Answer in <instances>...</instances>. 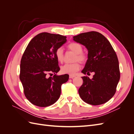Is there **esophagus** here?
I'll return each mask as SVG.
<instances>
[{"label":"esophagus","mask_w":134,"mask_h":134,"mask_svg":"<svg viewBox=\"0 0 134 134\" xmlns=\"http://www.w3.org/2000/svg\"><path fill=\"white\" fill-rule=\"evenodd\" d=\"M75 76V75H69V78H70V79H72V78H74Z\"/></svg>","instance_id":"obj_1"}]
</instances>
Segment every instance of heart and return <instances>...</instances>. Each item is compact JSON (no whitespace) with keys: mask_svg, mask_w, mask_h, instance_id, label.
<instances>
[{"mask_svg":"<svg viewBox=\"0 0 134 134\" xmlns=\"http://www.w3.org/2000/svg\"><path fill=\"white\" fill-rule=\"evenodd\" d=\"M68 48L70 51L75 54L73 61L79 62L82 64H85L88 60L87 54L83 53V47L80 43L72 42L68 44ZM55 55L56 59L60 63H62L64 60V52L62 48H59L56 51ZM80 65L78 62H75L71 64H66L61 68V71L63 74L74 75L75 72L79 70Z\"/></svg>","mask_w":134,"mask_h":134,"instance_id":"b5f03b06","label":"heart"}]
</instances>
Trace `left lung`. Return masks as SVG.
Wrapping results in <instances>:
<instances>
[{
  "instance_id": "left-lung-1",
  "label": "left lung",
  "mask_w": 134,
  "mask_h": 134,
  "mask_svg": "<svg viewBox=\"0 0 134 134\" xmlns=\"http://www.w3.org/2000/svg\"><path fill=\"white\" fill-rule=\"evenodd\" d=\"M74 41L86 46L88 60L84 74L93 72L92 79L82 77L83 83L78 92L87 103L99 105L107 102L114 96L120 78L119 63L110 42L98 32L91 31L74 36Z\"/></svg>"
}]
</instances>
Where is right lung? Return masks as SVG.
Wrapping results in <instances>:
<instances>
[{"label": "right lung", "instance_id": "1", "mask_svg": "<svg viewBox=\"0 0 134 134\" xmlns=\"http://www.w3.org/2000/svg\"><path fill=\"white\" fill-rule=\"evenodd\" d=\"M66 42V37L42 32L28 43L20 65L24 93L33 104L45 107L55 103L61 94V87L69 79L67 75H56L60 70L55 52ZM55 74L48 77V74Z\"/></svg>", "mask_w": 134, "mask_h": 134}]
</instances>
